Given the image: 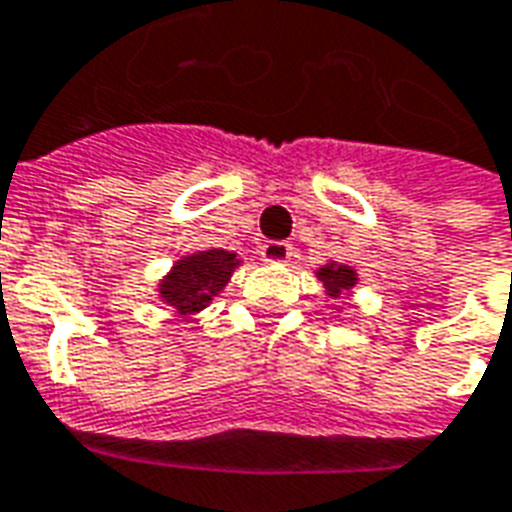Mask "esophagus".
I'll list each match as a JSON object with an SVG mask.
<instances>
[{"instance_id":"34e87169","label":"esophagus","mask_w":512,"mask_h":512,"mask_svg":"<svg viewBox=\"0 0 512 512\" xmlns=\"http://www.w3.org/2000/svg\"><path fill=\"white\" fill-rule=\"evenodd\" d=\"M290 255H293V249H290L288 241H266V244L260 246V257H263L266 263H274V266L288 263Z\"/></svg>"}]
</instances>
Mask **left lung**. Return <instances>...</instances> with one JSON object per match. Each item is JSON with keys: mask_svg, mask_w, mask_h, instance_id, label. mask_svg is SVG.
Segmentation results:
<instances>
[{"mask_svg": "<svg viewBox=\"0 0 512 512\" xmlns=\"http://www.w3.org/2000/svg\"><path fill=\"white\" fill-rule=\"evenodd\" d=\"M315 277L323 282V288H326V296H329V299L348 296V293L356 288V282H359V274L354 271V266L334 263V260L318 268V271H315Z\"/></svg>", "mask_w": 512, "mask_h": 512, "instance_id": "1", "label": "left lung"}]
</instances>
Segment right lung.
I'll use <instances>...</instances> for the list:
<instances>
[{
    "instance_id": "add662e5",
    "label": "right lung",
    "mask_w": 512,
    "mask_h": 512,
    "mask_svg": "<svg viewBox=\"0 0 512 512\" xmlns=\"http://www.w3.org/2000/svg\"><path fill=\"white\" fill-rule=\"evenodd\" d=\"M238 266H241L238 255L224 249H205L180 257L167 271V277L158 282V299L178 315L202 312L211 304L213 296L222 293Z\"/></svg>"
}]
</instances>
